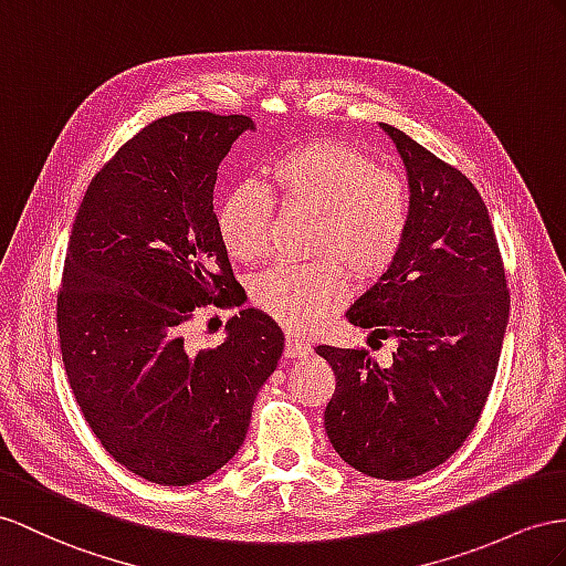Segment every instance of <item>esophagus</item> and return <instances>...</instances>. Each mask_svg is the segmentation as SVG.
<instances>
[{"mask_svg": "<svg viewBox=\"0 0 566 566\" xmlns=\"http://www.w3.org/2000/svg\"><path fill=\"white\" fill-rule=\"evenodd\" d=\"M311 354H313L311 344L303 342L298 335H294V332H286V344H284V356L286 358H306Z\"/></svg>", "mask_w": 566, "mask_h": 566, "instance_id": "34e87169", "label": "esophagus"}]
</instances>
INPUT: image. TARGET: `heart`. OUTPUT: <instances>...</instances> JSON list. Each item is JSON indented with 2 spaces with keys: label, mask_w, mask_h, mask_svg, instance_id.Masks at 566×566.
<instances>
[{
  "label": "heart",
  "mask_w": 566,
  "mask_h": 566,
  "mask_svg": "<svg viewBox=\"0 0 566 566\" xmlns=\"http://www.w3.org/2000/svg\"><path fill=\"white\" fill-rule=\"evenodd\" d=\"M270 193L286 208L317 214L313 263H277L251 282L258 308L292 329H308L346 298V272L373 282L392 268L411 220L407 184L346 143L317 140L268 165ZM241 184L220 210V234L231 258L253 260L268 249L272 198Z\"/></svg>",
  "instance_id": "heart-1"
}]
</instances>
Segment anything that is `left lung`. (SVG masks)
Returning a JSON list of instances; mask_svg holds the SVG:
<instances>
[{
    "mask_svg": "<svg viewBox=\"0 0 566 566\" xmlns=\"http://www.w3.org/2000/svg\"><path fill=\"white\" fill-rule=\"evenodd\" d=\"M401 155L411 220L382 277L346 311L370 339L397 342L392 364L366 349L317 346L337 375L325 409L335 452L380 481H407L469 438L495 380L510 292L495 231L475 186L399 128L380 124Z\"/></svg>",
    "mask_w": 566,
    "mask_h": 566,
    "instance_id": "8db88e82",
    "label": "left lung"
}]
</instances>
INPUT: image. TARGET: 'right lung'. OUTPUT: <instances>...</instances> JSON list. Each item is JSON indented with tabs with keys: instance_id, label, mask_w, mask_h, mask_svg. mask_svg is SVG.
Returning <instances> with one entry per match:
<instances>
[{
	"instance_id": "obj_1",
	"label": "right lung",
	"mask_w": 566,
	"mask_h": 566,
	"mask_svg": "<svg viewBox=\"0 0 566 566\" xmlns=\"http://www.w3.org/2000/svg\"><path fill=\"white\" fill-rule=\"evenodd\" d=\"M253 128L212 112L148 124L95 174L69 239L56 296L69 385L109 457L157 485L198 483L239 452L284 352L258 308L231 317L214 349L184 342L198 308L243 303L212 191Z\"/></svg>"
}]
</instances>
